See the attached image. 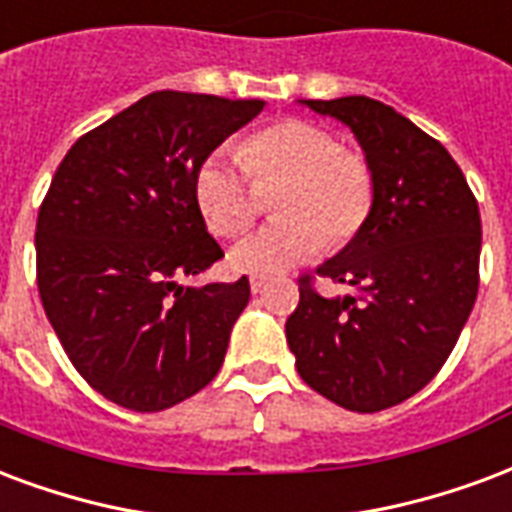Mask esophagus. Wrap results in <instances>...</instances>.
I'll use <instances>...</instances> for the list:
<instances>
[{
    "label": "esophagus",
    "instance_id": "esophagus-1",
    "mask_svg": "<svg viewBox=\"0 0 512 512\" xmlns=\"http://www.w3.org/2000/svg\"><path fill=\"white\" fill-rule=\"evenodd\" d=\"M268 282H271L268 276L255 274V276H252V279H249V287H252V293H263V287H266Z\"/></svg>",
    "mask_w": 512,
    "mask_h": 512
}]
</instances>
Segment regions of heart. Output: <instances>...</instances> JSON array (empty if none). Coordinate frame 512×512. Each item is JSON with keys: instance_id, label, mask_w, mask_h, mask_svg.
I'll list each match as a JSON object with an SVG mask.
<instances>
[{"instance_id": "b5f03b06", "label": "heart", "mask_w": 512, "mask_h": 512, "mask_svg": "<svg viewBox=\"0 0 512 512\" xmlns=\"http://www.w3.org/2000/svg\"><path fill=\"white\" fill-rule=\"evenodd\" d=\"M257 187L282 184L276 222L230 249V266L246 274H279L306 263L325 244H350L374 211L377 181L361 151L344 149L331 130L306 119H282L252 132L238 160L214 151L195 170V203L211 233L241 236L260 211Z\"/></svg>"}]
</instances>
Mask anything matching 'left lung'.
<instances>
[{"instance_id": "1", "label": "left lung", "mask_w": 512, "mask_h": 512, "mask_svg": "<svg viewBox=\"0 0 512 512\" xmlns=\"http://www.w3.org/2000/svg\"><path fill=\"white\" fill-rule=\"evenodd\" d=\"M344 121L366 151L377 198L366 227L317 268L355 295L325 298L301 276L287 344L301 380L352 412L426 388L448 361L480 285V211L448 149L372 97L304 100Z\"/></svg>"}]
</instances>
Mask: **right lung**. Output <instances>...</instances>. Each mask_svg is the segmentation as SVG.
I'll list each match as a JSON object with an SVG mask.
<instances>
[{
	"instance_id": "add662e5",
	"label": "right lung",
	"mask_w": 512,
	"mask_h": 512,
	"mask_svg": "<svg viewBox=\"0 0 512 512\" xmlns=\"http://www.w3.org/2000/svg\"><path fill=\"white\" fill-rule=\"evenodd\" d=\"M263 100L151 92L75 140L37 214V290L67 358L105 399L160 412L225 361L249 279L179 285L225 257L195 170Z\"/></svg>"
}]
</instances>
